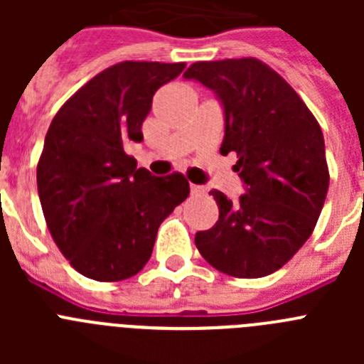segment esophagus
Here are the masks:
<instances>
[{
  "label": "esophagus",
  "instance_id": "esophagus-1",
  "mask_svg": "<svg viewBox=\"0 0 364 364\" xmlns=\"http://www.w3.org/2000/svg\"><path fill=\"white\" fill-rule=\"evenodd\" d=\"M189 189H191V195H195V197H197V195H204L205 191L204 186H197V184H191L189 186Z\"/></svg>",
  "mask_w": 364,
  "mask_h": 364
}]
</instances>
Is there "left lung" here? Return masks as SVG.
Returning a JSON list of instances; mask_svg holds the SVG:
<instances>
[{
  "label": "left lung",
  "instance_id": "8db88e82",
  "mask_svg": "<svg viewBox=\"0 0 364 364\" xmlns=\"http://www.w3.org/2000/svg\"><path fill=\"white\" fill-rule=\"evenodd\" d=\"M215 92L224 114L220 153L235 151L244 195L211 189L218 220L195 237L215 269L264 277L306 242L330 184L319 124L275 70L255 58L197 62L184 73Z\"/></svg>",
  "mask_w": 364,
  "mask_h": 364
}]
</instances>
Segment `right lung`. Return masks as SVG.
Here are the masks:
<instances>
[{
	"label": "right lung",
	"mask_w": 364,
	"mask_h": 364,
	"mask_svg": "<svg viewBox=\"0 0 364 364\" xmlns=\"http://www.w3.org/2000/svg\"><path fill=\"white\" fill-rule=\"evenodd\" d=\"M186 63L122 62L89 80L47 131L38 162L45 220L73 268L95 281L136 275L164 218L188 198L178 173L153 176L125 153L142 142L154 92Z\"/></svg>",
	"instance_id": "right-lung-1"
}]
</instances>
